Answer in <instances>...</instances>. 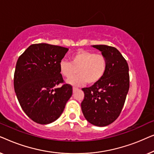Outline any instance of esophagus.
I'll return each instance as SVG.
<instances>
[{
	"label": "esophagus",
	"instance_id": "obj_1",
	"mask_svg": "<svg viewBox=\"0 0 154 154\" xmlns=\"http://www.w3.org/2000/svg\"><path fill=\"white\" fill-rule=\"evenodd\" d=\"M79 88H76V87H73V92H75V90H77Z\"/></svg>",
	"mask_w": 154,
	"mask_h": 154
}]
</instances>
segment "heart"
Segmentation results:
<instances>
[{
	"mask_svg": "<svg viewBox=\"0 0 154 154\" xmlns=\"http://www.w3.org/2000/svg\"><path fill=\"white\" fill-rule=\"evenodd\" d=\"M61 75L71 79L77 74L74 79H69L66 82L73 85H80L88 83L94 85L104 76L107 70V60L102 54L80 49L71 57V62L62 60L59 64Z\"/></svg>",
	"mask_w": 154,
	"mask_h": 154,
	"instance_id": "1",
	"label": "heart"
}]
</instances>
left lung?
<instances>
[{
    "instance_id": "obj_1",
    "label": "left lung",
    "mask_w": 154,
    "mask_h": 154,
    "mask_svg": "<svg viewBox=\"0 0 154 154\" xmlns=\"http://www.w3.org/2000/svg\"><path fill=\"white\" fill-rule=\"evenodd\" d=\"M107 60V70L97 83L83 88L81 109L85 119L92 125L104 127L112 123L121 113L130 87L129 67L116 48L92 45Z\"/></svg>"
}]
</instances>
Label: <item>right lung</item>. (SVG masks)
<instances>
[{"instance_id":"obj_1","label":"right lung","mask_w":154,"mask_h":154,"mask_svg":"<svg viewBox=\"0 0 154 154\" xmlns=\"http://www.w3.org/2000/svg\"><path fill=\"white\" fill-rule=\"evenodd\" d=\"M68 48L48 43L33 44L19 57L14 75L17 97L24 113L35 123L55 121L72 95V87L63 83L59 69Z\"/></svg>"}]
</instances>
